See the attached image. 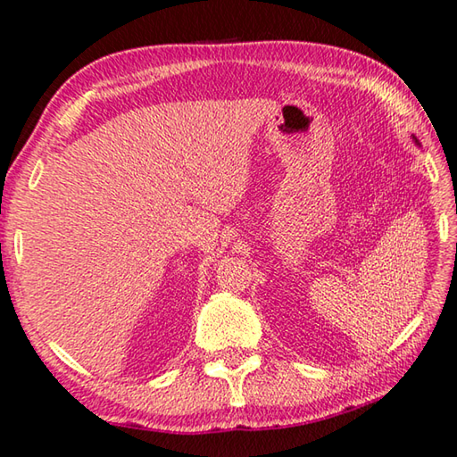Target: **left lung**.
Here are the masks:
<instances>
[{"label": "left lung", "mask_w": 457, "mask_h": 457, "mask_svg": "<svg viewBox=\"0 0 457 457\" xmlns=\"http://www.w3.org/2000/svg\"><path fill=\"white\" fill-rule=\"evenodd\" d=\"M415 143H417V138H415ZM417 145H420V143H417Z\"/></svg>", "instance_id": "8db88e82"}]
</instances>
